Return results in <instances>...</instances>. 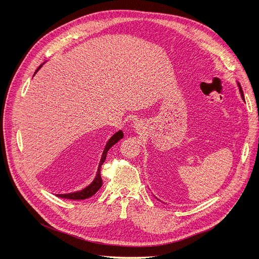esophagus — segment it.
Listing matches in <instances>:
<instances>
[{
    "mask_svg": "<svg viewBox=\"0 0 259 259\" xmlns=\"http://www.w3.org/2000/svg\"><path fill=\"white\" fill-rule=\"evenodd\" d=\"M140 126H141V125H140V122H139V121H134V124H133V127H134V128L139 129V128H140Z\"/></svg>",
    "mask_w": 259,
    "mask_h": 259,
    "instance_id": "esophagus-1",
    "label": "esophagus"
}]
</instances>
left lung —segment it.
<instances>
[{
	"label": "left lung",
	"mask_w": 259,
	"mask_h": 259,
	"mask_svg": "<svg viewBox=\"0 0 259 259\" xmlns=\"http://www.w3.org/2000/svg\"><path fill=\"white\" fill-rule=\"evenodd\" d=\"M237 86H238V89H239V92H240V97H241L242 101L244 102V97H243V92H242V89H241V87H240V84L238 83V81H237Z\"/></svg>",
	"instance_id": "8db88e82"
}]
</instances>
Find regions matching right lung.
<instances>
[{"mask_svg":"<svg viewBox=\"0 0 259 259\" xmlns=\"http://www.w3.org/2000/svg\"><path fill=\"white\" fill-rule=\"evenodd\" d=\"M42 66H43V64L39 65V67L35 70L33 75H35V73L40 69V67H42ZM122 138H124V133H122L121 130H119L116 133H114L110 139H109V141L107 142V144H106V146L104 148V151H103V154H102V157H101V160H100L97 175H95V178L91 182V184H89L84 189L79 190V191H75V192H72V193H66V194H57V196L62 197V198H67V199L81 200V199L89 198V197H91L92 195H94L95 193H97L99 190H100V188L102 187V185H103V181H102V178H101V167L104 164V161L106 159V156H107V153L109 151V149H110L113 145H115L117 142H119Z\"/></svg>","mask_w":259,"mask_h":259,"instance_id":"1","label":"right lung"}]
</instances>
